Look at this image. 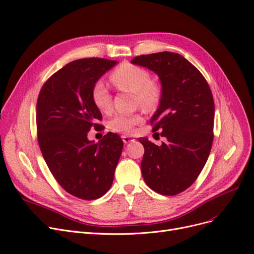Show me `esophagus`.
I'll return each mask as SVG.
<instances>
[{"label": "esophagus", "mask_w": 254, "mask_h": 254, "mask_svg": "<svg viewBox=\"0 0 254 254\" xmlns=\"http://www.w3.org/2000/svg\"><path fill=\"white\" fill-rule=\"evenodd\" d=\"M123 141H124V143H126V144H127V143H129V142H133L135 139L134 138H131V137H129V136H127V135H123Z\"/></svg>", "instance_id": "obj_1"}]
</instances>
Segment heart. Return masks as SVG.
Returning a JSON list of instances; mask_svg holds the SVG:
<instances>
[{
	"instance_id": "1",
	"label": "heart",
	"mask_w": 254,
	"mask_h": 254,
	"mask_svg": "<svg viewBox=\"0 0 254 254\" xmlns=\"http://www.w3.org/2000/svg\"><path fill=\"white\" fill-rule=\"evenodd\" d=\"M111 82L120 90L136 94L137 102L145 109H152L160 101L159 87L151 83V76L147 70L136 65L124 64L111 74ZM91 100L94 106L103 113L111 111L112 95L103 80L94 83L91 90ZM143 118L140 114H117L110 120V127L117 133L130 134Z\"/></svg>"
}]
</instances>
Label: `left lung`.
<instances>
[{
    "label": "left lung",
    "mask_w": 254,
    "mask_h": 254,
    "mask_svg": "<svg viewBox=\"0 0 254 254\" xmlns=\"http://www.w3.org/2000/svg\"><path fill=\"white\" fill-rule=\"evenodd\" d=\"M158 74L159 108L150 119L153 130L166 138L144 146L141 171L146 185L162 195H176L195 182L207 161L213 143L215 105L204 76L182 55L160 52L130 61Z\"/></svg>",
    "instance_id": "obj_1"
}]
</instances>
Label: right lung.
Listing matches in <instances>:
<instances>
[{
	"label": "right lung",
	"mask_w": 254,
	"mask_h": 254,
	"mask_svg": "<svg viewBox=\"0 0 254 254\" xmlns=\"http://www.w3.org/2000/svg\"><path fill=\"white\" fill-rule=\"evenodd\" d=\"M102 58L74 60L42 86L37 101V135L42 156L62 188L84 200L111 188L124 142L108 133L98 142L87 135L102 119L91 100L94 83L117 64Z\"/></svg>",
	"instance_id": "1"
}]
</instances>
